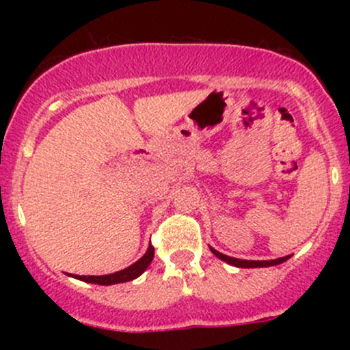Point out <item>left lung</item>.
I'll list each match as a JSON object with an SVG mask.
<instances>
[{"label":"left lung","instance_id":"8db88e82","mask_svg":"<svg viewBox=\"0 0 350 350\" xmlns=\"http://www.w3.org/2000/svg\"><path fill=\"white\" fill-rule=\"evenodd\" d=\"M211 252L214 253L217 258H220L222 262H226L228 265H234L237 268H262V267H275V265H280L283 262H286L288 258H290L291 255L288 256H281V258H276V260H240V258H234V256H227L224 255V253L214 250V248L211 247Z\"/></svg>","mask_w":350,"mask_h":350}]
</instances>
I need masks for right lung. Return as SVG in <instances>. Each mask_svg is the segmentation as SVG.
<instances>
[{
  "mask_svg": "<svg viewBox=\"0 0 350 350\" xmlns=\"http://www.w3.org/2000/svg\"><path fill=\"white\" fill-rule=\"evenodd\" d=\"M152 256H154V247L150 243L148 250L138 262L130 265L124 270H120L116 273H110V275H102V276H80V275H70L72 278H77L80 281H85V283H95V284H103V286H108V284H116V283H124V281H131L138 278L142 273L150 267L152 262Z\"/></svg>",
  "mask_w": 350,
  "mask_h": 350,
  "instance_id": "obj_1",
  "label": "right lung"
}]
</instances>
